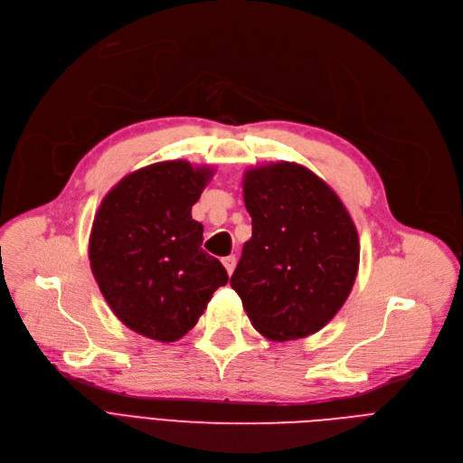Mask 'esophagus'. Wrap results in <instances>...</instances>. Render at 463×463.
I'll return each mask as SVG.
<instances>
[{
    "label": "esophagus",
    "mask_w": 463,
    "mask_h": 463,
    "mask_svg": "<svg viewBox=\"0 0 463 463\" xmlns=\"http://www.w3.org/2000/svg\"><path fill=\"white\" fill-rule=\"evenodd\" d=\"M223 266H225L227 274H229V276H232V272H234V266H236V257H234V255L225 257V259H223Z\"/></svg>",
    "instance_id": "obj_1"
}]
</instances>
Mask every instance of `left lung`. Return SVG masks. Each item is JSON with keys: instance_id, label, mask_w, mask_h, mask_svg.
<instances>
[{"instance_id": "obj_1", "label": "left lung", "mask_w": 463, "mask_h": 463, "mask_svg": "<svg viewBox=\"0 0 463 463\" xmlns=\"http://www.w3.org/2000/svg\"><path fill=\"white\" fill-rule=\"evenodd\" d=\"M251 238L231 278L251 325L272 342L319 332L356 279L360 244L334 189L309 168L279 161L244 175Z\"/></svg>"}]
</instances>
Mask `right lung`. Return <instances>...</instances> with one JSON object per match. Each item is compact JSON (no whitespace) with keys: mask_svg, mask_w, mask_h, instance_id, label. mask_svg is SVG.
<instances>
[{"mask_svg":"<svg viewBox=\"0 0 463 463\" xmlns=\"http://www.w3.org/2000/svg\"><path fill=\"white\" fill-rule=\"evenodd\" d=\"M212 175L182 159L138 168L107 193L93 219L90 264L107 304L128 328L161 344L184 337L229 281L191 217Z\"/></svg>","mask_w":463,"mask_h":463,"instance_id":"add662e5","label":"right lung"}]
</instances>
